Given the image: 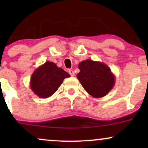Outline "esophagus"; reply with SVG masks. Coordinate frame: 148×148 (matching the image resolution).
Wrapping results in <instances>:
<instances>
[{
  "mask_svg": "<svg viewBox=\"0 0 148 148\" xmlns=\"http://www.w3.org/2000/svg\"><path fill=\"white\" fill-rule=\"evenodd\" d=\"M68 72H69V74H70L72 76H74V75H75V73H74V72L72 70V69H69Z\"/></svg>",
  "mask_w": 148,
  "mask_h": 148,
  "instance_id": "1",
  "label": "esophagus"
}]
</instances>
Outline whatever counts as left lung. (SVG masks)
I'll use <instances>...</instances> for the list:
<instances>
[{"instance_id": "8db88e82", "label": "left lung", "mask_w": 148, "mask_h": 148, "mask_svg": "<svg viewBox=\"0 0 148 148\" xmlns=\"http://www.w3.org/2000/svg\"><path fill=\"white\" fill-rule=\"evenodd\" d=\"M79 68L78 79L84 89L94 97L105 96L114 86V76L103 63L86 60L80 62Z\"/></svg>"}]
</instances>
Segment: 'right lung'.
Segmentation results:
<instances>
[{
  "instance_id": "obj_1",
  "label": "right lung",
  "mask_w": 148,
  "mask_h": 148,
  "mask_svg": "<svg viewBox=\"0 0 148 148\" xmlns=\"http://www.w3.org/2000/svg\"><path fill=\"white\" fill-rule=\"evenodd\" d=\"M70 75L54 62H47L35 71L30 79V88L35 95L47 98L55 93L64 78Z\"/></svg>"
}]
</instances>
